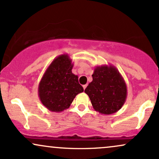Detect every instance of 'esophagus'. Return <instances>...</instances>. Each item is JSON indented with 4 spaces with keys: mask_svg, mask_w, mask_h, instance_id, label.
<instances>
[{
    "mask_svg": "<svg viewBox=\"0 0 159 159\" xmlns=\"http://www.w3.org/2000/svg\"><path fill=\"white\" fill-rule=\"evenodd\" d=\"M87 87V84H84V85H83V88H84V90H85L86 89V87Z\"/></svg>",
    "mask_w": 159,
    "mask_h": 159,
    "instance_id": "34e87169",
    "label": "esophagus"
}]
</instances>
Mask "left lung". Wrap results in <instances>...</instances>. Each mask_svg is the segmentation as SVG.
Returning a JSON list of instances; mask_svg holds the SVG:
<instances>
[{
	"label": "left lung",
	"mask_w": 159,
	"mask_h": 159,
	"mask_svg": "<svg viewBox=\"0 0 159 159\" xmlns=\"http://www.w3.org/2000/svg\"><path fill=\"white\" fill-rule=\"evenodd\" d=\"M92 77L84 92L94 110L107 115L117 112L127 97L126 84L118 69L112 65L96 66Z\"/></svg>",
	"instance_id": "8db88e82"
}]
</instances>
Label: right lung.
Returning a JSON list of instances; mask_svg holds the SVG:
<instances>
[{
	"label": "right lung",
	"instance_id": "add662e5",
	"mask_svg": "<svg viewBox=\"0 0 159 159\" xmlns=\"http://www.w3.org/2000/svg\"><path fill=\"white\" fill-rule=\"evenodd\" d=\"M73 63L67 54L57 57L45 70L38 87L41 102L52 112L69 107L78 93L84 91L78 77L72 72Z\"/></svg>",
	"mask_w": 159,
	"mask_h": 159
}]
</instances>
